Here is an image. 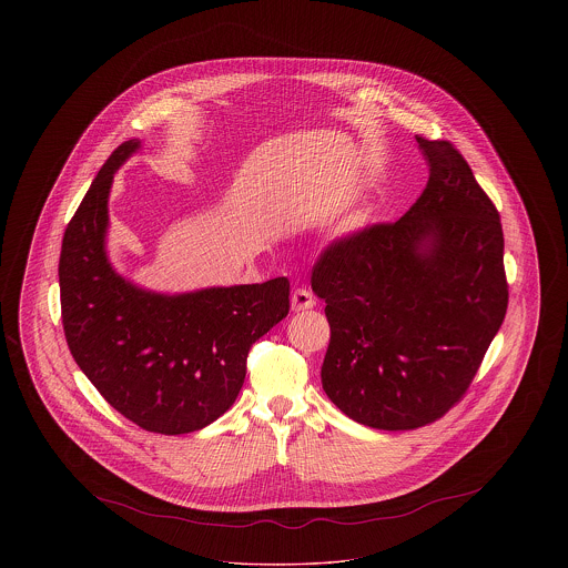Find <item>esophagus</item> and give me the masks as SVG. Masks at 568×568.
I'll return each mask as SVG.
<instances>
[{"label":"esophagus","mask_w":568,"mask_h":568,"mask_svg":"<svg viewBox=\"0 0 568 568\" xmlns=\"http://www.w3.org/2000/svg\"><path fill=\"white\" fill-rule=\"evenodd\" d=\"M315 306V296L308 292V290H296L292 294V311H308Z\"/></svg>","instance_id":"1"}]
</instances>
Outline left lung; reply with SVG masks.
Here are the masks:
<instances>
[{
    "label": "left lung",
    "instance_id": "1",
    "mask_svg": "<svg viewBox=\"0 0 568 568\" xmlns=\"http://www.w3.org/2000/svg\"><path fill=\"white\" fill-rule=\"evenodd\" d=\"M428 183L396 223L325 248L327 398L353 422L413 430L443 417L475 377L509 302L498 211L445 140L417 135Z\"/></svg>",
    "mask_w": 568,
    "mask_h": 568
}]
</instances>
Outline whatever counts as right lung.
<instances>
[{
	"mask_svg": "<svg viewBox=\"0 0 568 568\" xmlns=\"http://www.w3.org/2000/svg\"><path fill=\"white\" fill-rule=\"evenodd\" d=\"M140 146L134 138L112 151L65 227L63 332L82 373L123 417L149 433H195L234 405L251 345L290 313V281L163 294L114 271L110 187Z\"/></svg>",
	"mask_w": 568,
	"mask_h": 568,
	"instance_id": "add662e5",
	"label": "right lung"
}]
</instances>
